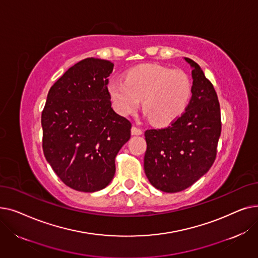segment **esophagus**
<instances>
[{
	"label": "esophagus",
	"instance_id": "esophagus-1",
	"mask_svg": "<svg viewBox=\"0 0 258 258\" xmlns=\"http://www.w3.org/2000/svg\"><path fill=\"white\" fill-rule=\"evenodd\" d=\"M132 134H133V135H141V134H142V130L134 125V126L132 127Z\"/></svg>",
	"mask_w": 258,
	"mask_h": 258
}]
</instances>
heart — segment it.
I'll return each instance as SVG.
<instances>
[{"label":"heart","mask_w":258,"mask_h":258,"mask_svg":"<svg viewBox=\"0 0 258 258\" xmlns=\"http://www.w3.org/2000/svg\"><path fill=\"white\" fill-rule=\"evenodd\" d=\"M107 91L119 115L126 117L136 112L142 99L144 115L157 124H167L185 112L191 84L181 70L148 64L130 70L124 80L111 79Z\"/></svg>","instance_id":"heart-1"}]
</instances>
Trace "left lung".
<instances>
[{
  "label": "left lung",
  "instance_id": "left-lung-1",
  "mask_svg": "<svg viewBox=\"0 0 258 258\" xmlns=\"http://www.w3.org/2000/svg\"><path fill=\"white\" fill-rule=\"evenodd\" d=\"M191 99L185 112L161 130H147L144 171L148 181L164 192L191 186L212 166L221 136V111L214 88L190 58Z\"/></svg>",
  "mask_w": 258,
  "mask_h": 258
}]
</instances>
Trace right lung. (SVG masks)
<instances>
[{
	"instance_id": "1",
	"label": "right lung",
	"mask_w": 258,
	"mask_h": 258,
	"mask_svg": "<svg viewBox=\"0 0 258 258\" xmlns=\"http://www.w3.org/2000/svg\"><path fill=\"white\" fill-rule=\"evenodd\" d=\"M114 63L86 58L49 90L42 113L43 151L58 178L94 192L114 178L115 158L131 138V122L112 107L107 77Z\"/></svg>"
}]
</instances>
